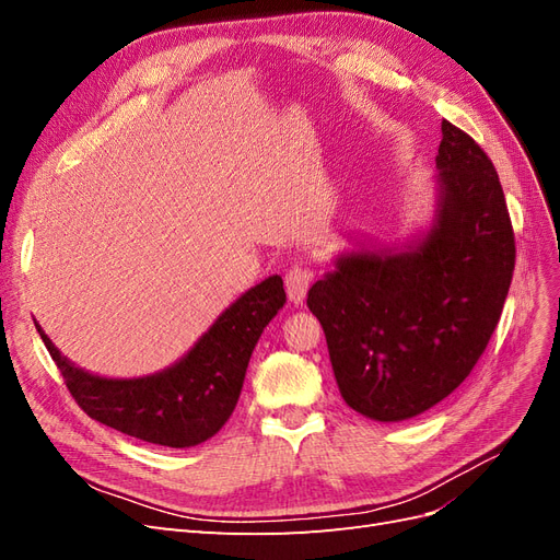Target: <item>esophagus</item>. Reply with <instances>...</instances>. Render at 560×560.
Wrapping results in <instances>:
<instances>
[{"label": "esophagus", "mask_w": 560, "mask_h": 560, "mask_svg": "<svg viewBox=\"0 0 560 560\" xmlns=\"http://www.w3.org/2000/svg\"><path fill=\"white\" fill-rule=\"evenodd\" d=\"M311 280H313V270L306 266H292L287 270L284 287H287V294H290V301L303 303L311 287Z\"/></svg>", "instance_id": "34e87169"}]
</instances>
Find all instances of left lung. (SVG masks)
Instances as JSON below:
<instances>
[{
	"mask_svg": "<svg viewBox=\"0 0 560 560\" xmlns=\"http://www.w3.org/2000/svg\"><path fill=\"white\" fill-rule=\"evenodd\" d=\"M439 208L406 252L341 254L308 292L350 409L397 422L460 385L493 336L516 243L495 165L465 130L442 121Z\"/></svg>",
	"mask_w": 560,
	"mask_h": 560,
	"instance_id": "obj_1",
	"label": "left lung"
}]
</instances>
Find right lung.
Returning <instances> with one entry per match:
<instances>
[{"label": "right lung", "mask_w": 560, "mask_h": 560, "mask_svg": "<svg viewBox=\"0 0 560 560\" xmlns=\"http://www.w3.org/2000/svg\"><path fill=\"white\" fill-rule=\"evenodd\" d=\"M284 299L282 278H266L219 315L177 364L147 378L93 376L62 358L39 325L37 331L70 395L93 420L149 444L186 448L214 436L231 418L252 350Z\"/></svg>", "instance_id": "obj_1"}]
</instances>
